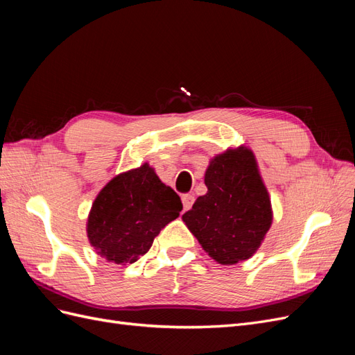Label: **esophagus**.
<instances>
[{"label":"esophagus","instance_id":"34e87169","mask_svg":"<svg viewBox=\"0 0 355 355\" xmlns=\"http://www.w3.org/2000/svg\"><path fill=\"white\" fill-rule=\"evenodd\" d=\"M194 201H196L194 196H191V194L182 196V204H184V210H189L192 207V204H194Z\"/></svg>","mask_w":355,"mask_h":355}]
</instances>
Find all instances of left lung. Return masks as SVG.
Returning a JSON list of instances; mask_svg holds the SVG:
<instances>
[{"label":"left lung","mask_w":355,"mask_h":355,"mask_svg":"<svg viewBox=\"0 0 355 355\" xmlns=\"http://www.w3.org/2000/svg\"><path fill=\"white\" fill-rule=\"evenodd\" d=\"M204 184L207 194L198 197L182 219L216 262L249 259L272 223L271 200L253 153L241 146L214 157Z\"/></svg>","instance_id":"1"}]
</instances>
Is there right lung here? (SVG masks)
<instances>
[{
  "instance_id": "obj_1",
  "label": "right lung",
  "mask_w": 355,
  "mask_h": 355,
  "mask_svg": "<svg viewBox=\"0 0 355 355\" xmlns=\"http://www.w3.org/2000/svg\"><path fill=\"white\" fill-rule=\"evenodd\" d=\"M180 210L179 196L145 163L115 176L99 192L89 214L87 237L110 262L133 263Z\"/></svg>"
}]
</instances>
